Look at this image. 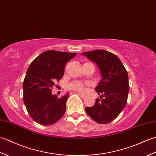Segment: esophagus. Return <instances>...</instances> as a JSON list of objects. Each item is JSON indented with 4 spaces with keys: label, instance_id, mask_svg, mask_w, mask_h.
I'll use <instances>...</instances> for the list:
<instances>
[{
    "label": "esophagus",
    "instance_id": "34e87169",
    "mask_svg": "<svg viewBox=\"0 0 156 156\" xmlns=\"http://www.w3.org/2000/svg\"><path fill=\"white\" fill-rule=\"evenodd\" d=\"M78 95L80 96V97L82 98H86V96L84 95V94H78Z\"/></svg>",
    "mask_w": 156,
    "mask_h": 156
}]
</instances>
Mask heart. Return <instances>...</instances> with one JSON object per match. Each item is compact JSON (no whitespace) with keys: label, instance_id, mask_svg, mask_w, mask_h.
Here are the masks:
<instances>
[{"label":"heart","instance_id":"1","mask_svg":"<svg viewBox=\"0 0 156 156\" xmlns=\"http://www.w3.org/2000/svg\"><path fill=\"white\" fill-rule=\"evenodd\" d=\"M69 88L82 93L85 91V84L80 82H74L69 85Z\"/></svg>","mask_w":156,"mask_h":156}]
</instances>
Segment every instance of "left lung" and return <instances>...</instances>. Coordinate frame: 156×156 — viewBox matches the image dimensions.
<instances>
[{
	"label": "left lung",
	"instance_id": "8db88e82",
	"mask_svg": "<svg viewBox=\"0 0 156 156\" xmlns=\"http://www.w3.org/2000/svg\"><path fill=\"white\" fill-rule=\"evenodd\" d=\"M99 68L102 79L95 90L100 95L87 113L99 124H107L117 118L127 104L129 90L127 72L115 54L102 49L82 53Z\"/></svg>",
	"mask_w": 156,
	"mask_h": 156
}]
</instances>
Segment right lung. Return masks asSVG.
<instances>
[{"mask_svg": "<svg viewBox=\"0 0 156 156\" xmlns=\"http://www.w3.org/2000/svg\"><path fill=\"white\" fill-rule=\"evenodd\" d=\"M76 53L49 50L38 55L29 66L23 81V101L30 117L37 123L51 125L64 116L68 98L52 94L51 89L61 80L66 64Z\"/></svg>", "mask_w": 156, "mask_h": 156, "instance_id": "1", "label": "right lung"}]
</instances>
